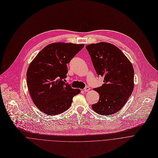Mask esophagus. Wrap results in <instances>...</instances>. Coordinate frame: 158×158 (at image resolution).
I'll list each match as a JSON object with an SVG mask.
<instances>
[{
  "mask_svg": "<svg viewBox=\"0 0 158 158\" xmlns=\"http://www.w3.org/2000/svg\"><path fill=\"white\" fill-rule=\"evenodd\" d=\"M89 90H90V87H89V86H87V87H85L84 89V91L85 93H87V92H89Z\"/></svg>",
  "mask_w": 158,
  "mask_h": 158,
  "instance_id": "1",
  "label": "esophagus"
}]
</instances>
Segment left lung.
<instances>
[{
    "label": "left lung",
    "mask_w": 158,
    "mask_h": 158,
    "mask_svg": "<svg viewBox=\"0 0 158 158\" xmlns=\"http://www.w3.org/2000/svg\"><path fill=\"white\" fill-rule=\"evenodd\" d=\"M85 48L97 74L104 77V82L94 89L99 94V100L92 108L99 114L110 116L123 108L133 91V66L124 54L110 43L91 44Z\"/></svg>",
    "instance_id": "left-lung-1"
}]
</instances>
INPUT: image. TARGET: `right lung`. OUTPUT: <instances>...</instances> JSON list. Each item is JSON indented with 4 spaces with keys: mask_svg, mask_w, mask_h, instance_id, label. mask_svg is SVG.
<instances>
[{
    "mask_svg": "<svg viewBox=\"0 0 158 158\" xmlns=\"http://www.w3.org/2000/svg\"><path fill=\"white\" fill-rule=\"evenodd\" d=\"M84 44L52 43L42 49L29 64L27 84L33 102L44 113L57 115L68 109L81 93L64 81L71 60Z\"/></svg>",
    "mask_w": 158,
    "mask_h": 158,
    "instance_id": "add662e5",
    "label": "right lung"
}]
</instances>
